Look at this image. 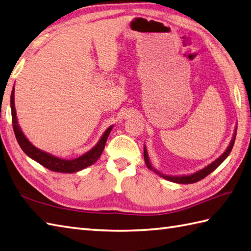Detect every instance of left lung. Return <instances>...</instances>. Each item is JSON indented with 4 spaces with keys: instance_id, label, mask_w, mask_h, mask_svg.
I'll return each instance as SVG.
<instances>
[{
    "instance_id": "8db88e82",
    "label": "left lung",
    "mask_w": 251,
    "mask_h": 251,
    "mask_svg": "<svg viewBox=\"0 0 251 251\" xmlns=\"http://www.w3.org/2000/svg\"><path fill=\"white\" fill-rule=\"evenodd\" d=\"M236 131H237V125L234 128V133H233V137L231 139V142L229 144V147L226 148V150L225 152L221 154L217 159H215L211 164L207 165L206 167L200 169V170H198L194 173L191 174H184V176H169V174H164L159 172L157 169H155L152 165V162H151L150 158H149V154H148V151H147V147L144 145V161H145V165L150 169V170H152L154 173H156L157 176H159L160 177L165 178L169 182H173V183H176V184H192V183H196L198 180H201L202 178H204L205 176H207L209 173H212L215 169H216L218 166H220L223 164V161L226 158V157L229 156V154L231 153L233 145H234L235 142V137H236Z\"/></svg>"
}]
</instances>
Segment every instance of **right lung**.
I'll return each instance as SVG.
<instances>
[{
	"instance_id": "right-lung-1",
	"label": "right lung",
	"mask_w": 251,
	"mask_h": 251,
	"mask_svg": "<svg viewBox=\"0 0 251 251\" xmlns=\"http://www.w3.org/2000/svg\"><path fill=\"white\" fill-rule=\"evenodd\" d=\"M10 109H11V119H13V128H14L15 136L23 152H25L33 160L37 161L38 164L54 172L75 173L78 171L83 170V169L87 167L92 166L94 162L98 160L101 153L103 152L107 139L113 128V125L109 126L106 129V131L102 133V136L100 137V139H99V141L95 144V147H93L89 152H86L85 154L77 157V158L64 159V158H61V157L52 155L48 152H45V151L36 148L34 144H32L30 140L25 137V133H23L21 127L18 123V119H17V113H16V108H15V86L13 87V91H11V95H10Z\"/></svg>"
}]
</instances>
